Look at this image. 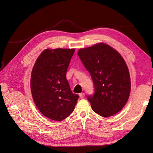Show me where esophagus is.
<instances>
[{
	"mask_svg": "<svg viewBox=\"0 0 153 153\" xmlns=\"http://www.w3.org/2000/svg\"><path fill=\"white\" fill-rule=\"evenodd\" d=\"M85 93H81L79 94V97L81 98H83L84 97H85Z\"/></svg>",
	"mask_w": 153,
	"mask_h": 153,
	"instance_id": "1",
	"label": "esophagus"
}]
</instances>
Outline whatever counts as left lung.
I'll return each mask as SVG.
<instances>
[{
	"label": "left lung",
	"mask_w": 153,
	"mask_h": 153,
	"mask_svg": "<svg viewBox=\"0 0 153 153\" xmlns=\"http://www.w3.org/2000/svg\"><path fill=\"white\" fill-rule=\"evenodd\" d=\"M77 54L94 84V94L87 98L93 111L106 117L120 112L128 100L131 90L124 59L104 43L80 49Z\"/></svg>",
	"instance_id": "left-lung-1"
}]
</instances>
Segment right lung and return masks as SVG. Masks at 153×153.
I'll list each match as a JSON object with an SVG mask.
<instances>
[{
  "instance_id": "add662e5",
  "label": "right lung",
  "mask_w": 153,
  "mask_h": 153,
  "mask_svg": "<svg viewBox=\"0 0 153 153\" xmlns=\"http://www.w3.org/2000/svg\"><path fill=\"white\" fill-rule=\"evenodd\" d=\"M74 49H47L37 58L31 74L32 95L46 117L62 121L74 109L79 95L73 93L66 73Z\"/></svg>"
}]
</instances>
